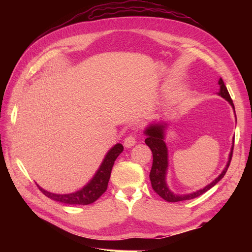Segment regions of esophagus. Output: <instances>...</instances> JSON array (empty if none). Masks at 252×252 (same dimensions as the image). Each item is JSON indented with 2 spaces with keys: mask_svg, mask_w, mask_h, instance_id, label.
Here are the masks:
<instances>
[{
  "mask_svg": "<svg viewBox=\"0 0 252 252\" xmlns=\"http://www.w3.org/2000/svg\"><path fill=\"white\" fill-rule=\"evenodd\" d=\"M135 144V138L133 135H128L124 140V146L126 148H130Z\"/></svg>",
  "mask_w": 252,
  "mask_h": 252,
  "instance_id": "obj_1",
  "label": "esophagus"
}]
</instances>
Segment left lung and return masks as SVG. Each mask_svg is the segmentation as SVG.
Masks as SVG:
<instances>
[{
  "label": "left lung",
  "instance_id": "obj_1",
  "mask_svg": "<svg viewBox=\"0 0 252 252\" xmlns=\"http://www.w3.org/2000/svg\"><path fill=\"white\" fill-rule=\"evenodd\" d=\"M219 85H220V91L218 93V94L220 96H222L223 98H225V100L231 105V107L234 111L233 102L231 100L230 94L228 93L222 78H220L219 80ZM234 114H235V111H234ZM235 121H236V117H235ZM167 126H168V124H167L166 122H157V123L149 124L144 130V134L147 136L146 140H145V143H146L147 146L151 149L152 157H154V162H152V167L149 174L151 186L154 188L155 191L167 202L174 203V202L194 199V197L202 195L204 192L212 188L217 184V183H219L224 178L228 167L230 165V161L232 158L234 138L232 140L233 143L229 152V157H228L227 164L225 166V168L223 169V171L220 173L219 177L213 180L210 184L205 186L203 189H199L196 190V191L187 193V194H178V193H173L171 191L166 182L167 170H168V148H167L164 140H165V131L167 129Z\"/></svg>",
  "mask_w": 252,
  "mask_h": 252
}]
</instances>
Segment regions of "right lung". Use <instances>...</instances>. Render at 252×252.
Segmentation results:
<instances>
[{
    "label": "right lung",
    "instance_id": "right-lung-1",
    "mask_svg": "<svg viewBox=\"0 0 252 252\" xmlns=\"http://www.w3.org/2000/svg\"><path fill=\"white\" fill-rule=\"evenodd\" d=\"M123 150V145L120 143L111 147L107 154H106L102 164L98 167L93 179L82 189L78 190V191L66 194H58L49 192L39 185H37V187L40 188L45 195L53 201L69 205H89L95 202L106 191L114 161H116L117 158L120 156V154H122Z\"/></svg>",
    "mask_w": 252,
    "mask_h": 252
}]
</instances>
